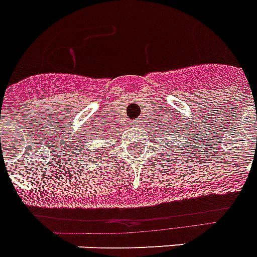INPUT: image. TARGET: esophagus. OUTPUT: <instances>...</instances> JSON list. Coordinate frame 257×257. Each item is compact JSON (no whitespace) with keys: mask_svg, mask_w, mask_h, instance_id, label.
Returning <instances> with one entry per match:
<instances>
[{"mask_svg":"<svg viewBox=\"0 0 257 257\" xmlns=\"http://www.w3.org/2000/svg\"><path fill=\"white\" fill-rule=\"evenodd\" d=\"M131 126L137 127V126H138V122H137V120H135V122H131Z\"/></svg>","mask_w":257,"mask_h":257,"instance_id":"34e87169","label":"esophagus"}]
</instances>
